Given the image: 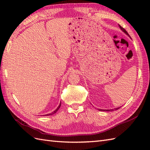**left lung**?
<instances>
[{
    "label": "left lung",
    "instance_id": "1",
    "mask_svg": "<svg viewBox=\"0 0 150 150\" xmlns=\"http://www.w3.org/2000/svg\"><path fill=\"white\" fill-rule=\"evenodd\" d=\"M119 26H120V28H121V29L123 31V32H125V33L126 34H128V33H127V31L123 28H122V27L120 25H119ZM120 108H115V110H118V109H120ZM98 110L99 111H114V110H100V109H98Z\"/></svg>",
    "mask_w": 150,
    "mask_h": 150
}]
</instances>
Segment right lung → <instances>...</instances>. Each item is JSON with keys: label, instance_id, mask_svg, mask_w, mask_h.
I'll return each instance as SVG.
<instances>
[{"label": "right lung", "instance_id": "1", "mask_svg": "<svg viewBox=\"0 0 150 150\" xmlns=\"http://www.w3.org/2000/svg\"><path fill=\"white\" fill-rule=\"evenodd\" d=\"M61 103H60V104H59V106H58V108L56 109V110H55V111H54V112H51V113H50V114H48V115H46V116H49V115H54V113H56L57 111H58V110H59V108L61 107Z\"/></svg>", "mask_w": 150, "mask_h": 150}]
</instances>
